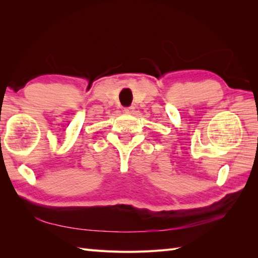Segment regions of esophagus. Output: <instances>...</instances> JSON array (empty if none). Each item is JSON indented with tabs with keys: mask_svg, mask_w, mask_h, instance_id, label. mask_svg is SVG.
<instances>
[{
	"mask_svg": "<svg viewBox=\"0 0 258 258\" xmlns=\"http://www.w3.org/2000/svg\"><path fill=\"white\" fill-rule=\"evenodd\" d=\"M134 109H135V106L131 105V106H128V107H125V108H124V111H125L126 113H131V112H133Z\"/></svg>",
	"mask_w": 258,
	"mask_h": 258,
	"instance_id": "1",
	"label": "esophagus"
}]
</instances>
